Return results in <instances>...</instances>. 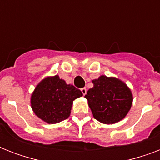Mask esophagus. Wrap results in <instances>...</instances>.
Returning a JSON list of instances; mask_svg holds the SVG:
<instances>
[{"mask_svg": "<svg viewBox=\"0 0 160 160\" xmlns=\"http://www.w3.org/2000/svg\"><path fill=\"white\" fill-rule=\"evenodd\" d=\"M81 90V92H82L83 95H86V92H87V90H86V88H82V89H80Z\"/></svg>", "mask_w": 160, "mask_h": 160, "instance_id": "34e87169", "label": "esophagus"}]
</instances>
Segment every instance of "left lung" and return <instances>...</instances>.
Listing matches in <instances>:
<instances>
[{"label":"left lung","instance_id":"8db88e82","mask_svg":"<svg viewBox=\"0 0 160 160\" xmlns=\"http://www.w3.org/2000/svg\"><path fill=\"white\" fill-rule=\"evenodd\" d=\"M93 88L85 95L93 116L100 123L115 124L126 116L131 108L133 95L124 81L100 75L92 80Z\"/></svg>","mask_w":160,"mask_h":160}]
</instances>
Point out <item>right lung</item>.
I'll return each instance as SVG.
<instances>
[{"label": "right lung", "instance_id": "obj_1", "mask_svg": "<svg viewBox=\"0 0 160 160\" xmlns=\"http://www.w3.org/2000/svg\"><path fill=\"white\" fill-rule=\"evenodd\" d=\"M80 90L67 85L59 75L47 76L36 85L31 96L32 110L48 124H56L70 116L73 101L82 96Z\"/></svg>", "mask_w": 160, "mask_h": 160}]
</instances>
